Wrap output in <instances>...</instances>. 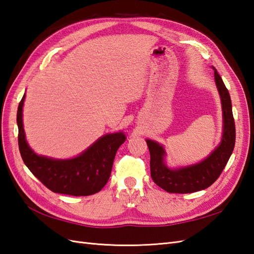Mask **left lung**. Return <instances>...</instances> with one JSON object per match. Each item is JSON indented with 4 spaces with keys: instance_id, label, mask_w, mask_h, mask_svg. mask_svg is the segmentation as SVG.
Here are the masks:
<instances>
[{
    "instance_id": "8db88e82",
    "label": "left lung",
    "mask_w": 254,
    "mask_h": 254,
    "mask_svg": "<svg viewBox=\"0 0 254 254\" xmlns=\"http://www.w3.org/2000/svg\"><path fill=\"white\" fill-rule=\"evenodd\" d=\"M213 70L223 112V133L220 144L199 163L169 168L165 163L166 151L164 146L154 140H145L151 155V177L159 188L168 193H194L209 188L220 177L234 151L236 130L230 92L214 67Z\"/></svg>"
}]
</instances>
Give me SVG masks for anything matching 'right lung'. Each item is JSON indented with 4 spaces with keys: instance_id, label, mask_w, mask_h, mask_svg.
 <instances>
[{
    "instance_id": "right-lung-1",
    "label": "right lung",
    "mask_w": 254,
    "mask_h": 254,
    "mask_svg": "<svg viewBox=\"0 0 254 254\" xmlns=\"http://www.w3.org/2000/svg\"><path fill=\"white\" fill-rule=\"evenodd\" d=\"M24 98L26 95L17 111L18 145L29 170L54 193L88 196L100 191L109 181L115 154L126 135L123 131L104 134L78 156L69 159L38 155L26 140L22 123Z\"/></svg>"
}]
</instances>
